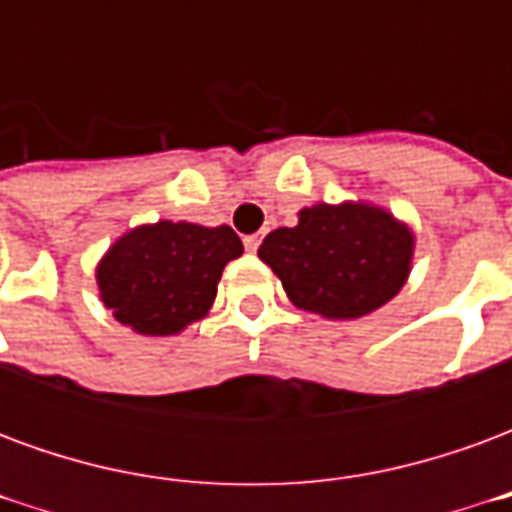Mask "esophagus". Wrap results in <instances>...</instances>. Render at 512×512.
I'll use <instances>...</instances> for the list:
<instances>
[{
    "mask_svg": "<svg viewBox=\"0 0 512 512\" xmlns=\"http://www.w3.org/2000/svg\"><path fill=\"white\" fill-rule=\"evenodd\" d=\"M244 246H246V252H257V246H260V235H246L244 238Z\"/></svg>",
    "mask_w": 512,
    "mask_h": 512,
    "instance_id": "esophagus-1",
    "label": "esophagus"
}]
</instances>
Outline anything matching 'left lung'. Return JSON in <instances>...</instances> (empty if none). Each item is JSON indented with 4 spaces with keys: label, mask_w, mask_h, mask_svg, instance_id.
<instances>
[{
    "label": "left lung",
    "mask_w": 512,
    "mask_h": 512,
    "mask_svg": "<svg viewBox=\"0 0 512 512\" xmlns=\"http://www.w3.org/2000/svg\"><path fill=\"white\" fill-rule=\"evenodd\" d=\"M299 310L351 321L397 296L414 235L392 213L365 205H312L296 227H279L257 249Z\"/></svg>",
    "instance_id": "obj_1"
}]
</instances>
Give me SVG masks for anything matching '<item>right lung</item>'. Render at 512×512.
I'll list each match as a JSON object with an SVG mask.
<instances>
[{
	"mask_svg": "<svg viewBox=\"0 0 512 512\" xmlns=\"http://www.w3.org/2000/svg\"><path fill=\"white\" fill-rule=\"evenodd\" d=\"M233 227L156 222L117 241L98 266L101 299L120 323L167 337L200 321L216 299L224 266L241 257Z\"/></svg>",
	"mask_w": 512,
	"mask_h": 512,
	"instance_id": "obj_1",
	"label": "right lung"
}]
</instances>
